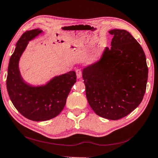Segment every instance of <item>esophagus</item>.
<instances>
[{"mask_svg":"<svg viewBox=\"0 0 158 158\" xmlns=\"http://www.w3.org/2000/svg\"><path fill=\"white\" fill-rule=\"evenodd\" d=\"M76 74H77V78L81 79L82 77V70L80 68H77L76 69Z\"/></svg>","mask_w":158,"mask_h":158,"instance_id":"34e87169","label":"esophagus"}]
</instances>
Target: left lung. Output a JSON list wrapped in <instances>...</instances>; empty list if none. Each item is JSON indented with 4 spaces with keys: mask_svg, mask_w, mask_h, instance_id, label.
I'll use <instances>...</instances> for the list:
<instances>
[{
    "mask_svg": "<svg viewBox=\"0 0 158 158\" xmlns=\"http://www.w3.org/2000/svg\"><path fill=\"white\" fill-rule=\"evenodd\" d=\"M109 33L113 35L111 48H106L98 61L85 67L82 77L93 110L103 118L117 120L141 102L148 69L143 50L129 32L113 29Z\"/></svg>",
    "mask_w": 158,
    "mask_h": 158,
    "instance_id": "left-lung-1",
    "label": "left lung"
}]
</instances>
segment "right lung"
<instances>
[{
    "mask_svg": "<svg viewBox=\"0 0 158 158\" xmlns=\"http://www.w3.org/2000/svg\"><path fill=\"white\" fill-rule=\"evenodd\" d=\"M42 32L39 29L27 31L17 42L10 59L6 80L9 97L18 112L32 121H46L57 116L65 106L67 98L77 81L74 71L55 77L47 84L31 86L22 79L19 60L29 41Z\"/></svg>",
    "mask_w": 158,
    "mask_h": 158,
    "instance_id": "1",
    "label": "right lung"
}]
</instances>
